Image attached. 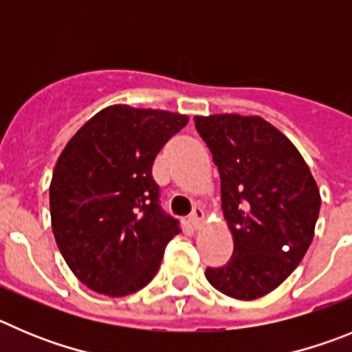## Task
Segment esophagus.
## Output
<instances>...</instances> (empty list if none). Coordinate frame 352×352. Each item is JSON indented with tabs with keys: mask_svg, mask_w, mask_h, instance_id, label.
<instances>
[{
	"mask_svg": "<svg viewBox=\"0 0 352 352\" xmlns=\"http://www.w3.org/2000/svg\"><path fill=\"white\" fill-rule=\"evenodd\" d=\"M204 219H205V212L204 208H199V207H195L192 208L191 215H189V224H191L195 230H198L201 224H204Z\"/></svg>",
	"mask_w": 352,
	"mask_h": 352,
	"instance_id": "esophagus-1",
	"label": "esophagus"
}]
</instances>
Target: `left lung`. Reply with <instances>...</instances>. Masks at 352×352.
<instances>
[{"instance_id": "obj_1", "label": "left lung", "mask_w": 352, "mask_h": 352, "mask_svg": "<svg viewBox=\"0 0 352 352\" xmlns=\"http://www.w3.org/2000/svg\"><path fill=\"white\" fill-rule=\"evenodd\" d=\"M219 170L233 256L205 277L221 293L254 300L293 274L314 239L318 184L293 144L256 116L195 117Z\"/></svg>"}]
</instances>
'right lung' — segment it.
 Here are the masks:
<instances>
[{
	"instance_id": "add662e5",
	"label": "right lung",
	"mask_w": 352,
	"mask_h": 352,
	"mask_svg": "<svg viewBox=\"0 0 352 352\" xmlns=\"http://www.w3.org/2000/svg\"><path fill=\"white\" fill-rule=\"evenodd\" d=\"M188 116L107 107L68 142L52 173V231L69 270L89 289L126 296L156 275L180 233L161 208L153 164Z\"/></svg>"
}]
</instances>
